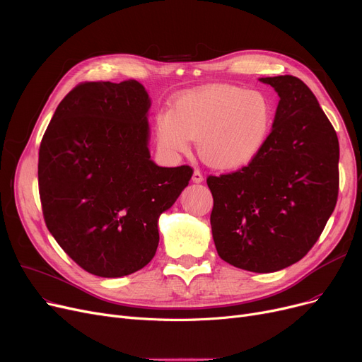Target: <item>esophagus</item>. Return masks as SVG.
I'll use <instances>...</instances> for the list:
<instances>
[{
    "label": "esophagus",
    "instance_id": "1",
    "mask_svg": "<svg viewBox=\"0 0 362 362\" xmlns=\"http://www.w3.org/2000/svg\"><path fill=\"white\" fill-rule=\"evenodd\" d=\"M203 175H202V173L200 171H194L193 173V177H191V181L193 182H196V184H200V182H203Z\"/></svg>",
    "mask_w": 362,
    "mask_h": 362
}]
</instances>
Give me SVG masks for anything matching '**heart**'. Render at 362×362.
<instances>
[{
	"instance_id": "1",
	"label": "heart",
	"mask_w": 362,
	"mask_h": 362,
	"mask_svg": "<svg viewBox=\"0 0 362 362\" xmlns=\"http://www.w3.org/2000/svg\"><path fill=\"white\" fill-rule=\"evenodd\" d=\"M274 106L262 92L232 84H209L174 100L169 114L155 121L158 146L165 153H185L188 139L197 141L204 163L222 171L240 169L266 147Z\"/></svg>"
}]
</instances>
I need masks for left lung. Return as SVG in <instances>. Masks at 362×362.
<instances>
[{
    "label": "left lung",
    "mask_w": 362,
    "mask_h": 362,
    "mask_svg": "<svg viewBox=\"0 0 362 362\" xmlns=\"http://www.w3.org/2000/svg\"><path fill=\"white\" fill-rule=\"evenodd\" d=\"M281 100L263 152L237 173L209 177L211 235L219 257L256 273L301 260L333 214L339 141L307 84L293 76L260 77Z\"/></svg>",
    "instance_id": "8db88e82"
}]
</instances>
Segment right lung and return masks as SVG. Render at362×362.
<instances>
[{
  "instance_id": "obj_1",
  "label": "right lung",
  "mask_w": 362,
  "mask_h": 362,
  "mask_svg": "<svg viewBox=\"0 0 362 362\" xmlns=\"http://www.w3.org/2000/svg\"><path fill=\"white\" fill-rule=\"evenodd\" d=\"M141 83L90 81L57 106L39 148L47 226L86 272L121 278L143 269L159 244V218L193 175L151 159Z\"/></svg>"
}]
</instances>
